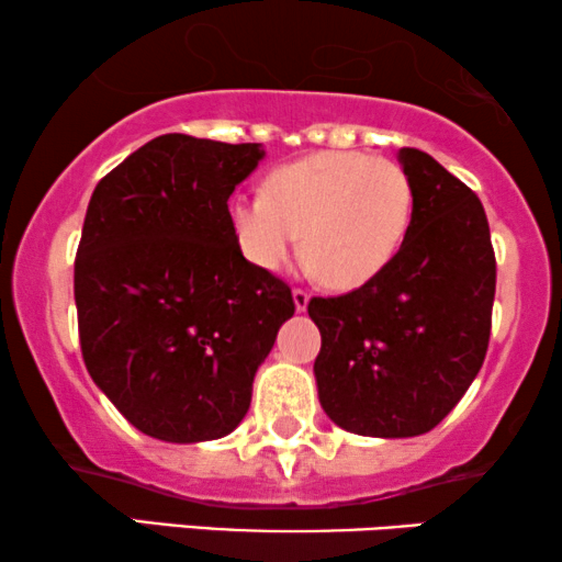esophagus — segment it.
I'll use <instances>...</instances> for the list:
<instances>
[{
    "instance_id": "34e87169",
    "label": "esophagus",
    "mask_w": 562,
    "mask_h": 562,
    "mask_svg": "<svg viewBox=\"0 0 562 562\" xmlns=\"http://www.w3.org/2000/svg\"><path fill=\"white\" fill-rule=\"evenodd\" d=\"M308 290H303V288H295L293 290V301H295V311H305L308 308Z\"/></svg>"
}]
</instances>
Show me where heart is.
I'll list each match as a JSON object with an SVG mask.
<instances>
[{
	"label": "heart",
	"mask_w": 562,
	"mask_h": 562,
	"mask_svg": "<svg viewBox=\"0 0 562 562\" xmlns=\"http://www.w3.org/2000/svg\"><path fill=\"white\" fill-rule=\"evenodd\" d=\"M415 191L400 162L326 150L277 168L265 194L236 196L233 233L254 267L280 272L303 254L331 288H358L389 265L407 238Z\"/></svg>",
	"instance_id": "heart-1"
}]
</instances>
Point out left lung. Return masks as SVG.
I'll return each instance as SVG.
<instances>
[{"label":"left lung","mask_w":562,"mask_h":562,"mask_svg":"<svg viewBox=\"0 0 562 562\" xmlns=\"http://www.w3.org/2000/svg\"><path fill=\"white\" fill-rule=\"evenodd\" d=\"M415 210L396 257L337 297H311L322 331L318 402L339 428L412 438L436 428L480 373L495 254L477 194L428 153L402 147Z\"/></svg>","instance_id":"1"}]
</instances>
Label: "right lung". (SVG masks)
Returning <instances> with one entry per match:
<instances>
[{
	"mask_svg": "<svg viewBox=\"0 0 562 562\" xmlns=\"http://www.w3.org/2000/svg\"><path fill=\"white\" fill-rule=\"evenodd\" d=\"M261 158L257 142L162 134L92 191L75 259L82 358L145 436L199 443L236 430L295 314L285 282L244 257L228 215Z\"/></svg>",
	"mask_w": 562,
	"mask_h": 562,
	"instance_id": "add662e5",
	"label": "right lung"
}]
</instances>
